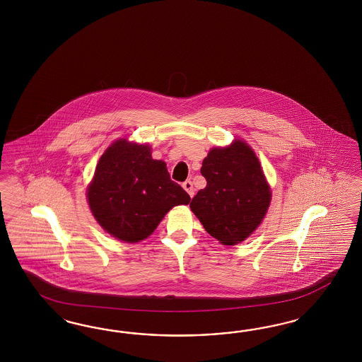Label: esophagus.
<instances>
[{
    "label": "esophagus",
    "mask_w": 362,
    "mask_h": 362,
    "mask_svg": "<svg viewBox=\"0 0 362 362\" xmlns=\"http://www.w3.org/2000/svg\"><path fill=\"white\" fill-rule=\"evenodd\" d=\"M183 188L186 189L189 197H192L195 195V189H194V186H192V182H191V180H186V182L183 183Z\"/></svg>",
    "instance_id": "obj_1"
}]
</instances>
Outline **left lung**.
<instances>
[{
    "mask_svg": "<svg viewBox=\"0 0 362 362\" xmlns=\"http://www.w3.org/2000/svg\"><path fill=\"white\" fill-rule=\"evenodd\" d=\"M200 173L207 186L192 197V212L221 244L245 240L263 221L272 197L252 148L239 139L228 147H215Z\"/></svg>",
    "mask_w": 362,
    "mask_h": 362,
    "instance_id": "left-lung-1",
    "label": "left lung"
}]
</instances>
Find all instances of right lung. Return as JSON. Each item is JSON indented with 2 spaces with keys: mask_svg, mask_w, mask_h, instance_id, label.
<instances>
[{
  "mask_svg": "<svg viewBox=\"0 0 362 362\" xmlns=\"http://www.w3.org/2000/svg\"><path fill=\"white\" fill-rule=\"evenodd\" d=\"M189 200L165 162L153 159L150 146L126 139L100 156L88 188V206L100 227L126 243L148 238L170 209Z\"/></svg>",
  "mask_w": 362,
  "mask_h": 362,
  "instance_id": "right-lung-1",
  "label": "right lung"
}]
</instances>
